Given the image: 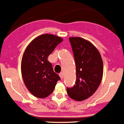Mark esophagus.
Returning <instances> with one entry per match:
<instances>
[{"instance_id": "34e87169", "label": "esophagus", "mask_w": 124, "mask_h": 124, "mask_svg": "<svg viewBox=\"0 0 124 124\" xmlns=\"http://www.w3.org/2000/svg\"><path fill=\"white\" fill-rule=\"evenodd\" d=\"M59 76H60L61 79H63V73H59Z\"/></svg>"}]
</instances>
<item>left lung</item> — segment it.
Listing matches in <instances>:
<instances>
[{
	"label": "left lung",
	"instance_id": "obj_1",
	"mask_svg": "<svg viewBox=\"0 0 124 124\" xmlns=\"http://www.w3.org/2000/svg\"><path fill=\"white\" fill-rule=\"evenodd\" d=\"M76 65V81L73 87L67 88L69 97L83 101L96 92L103 77L101 56L93 44L81 37H69Z\"/></svg>",
	"mask_w": 124,
	"mask_h": 124
}]
</instances>
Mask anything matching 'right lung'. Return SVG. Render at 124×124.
<instances>
[{
  "label": "right lung",
  "mask_w": 124,
  "mask_h": 124,
  "mask_svg": "<svg viewBox=\"0 0 124 124\" xmlns=\"http://www.w3.org/2000/svg\"><path fill=\"white\" fill-rule=\"evenodd\" d=\"M62 41L63 39L58 36L44 34L34 39L24 51L21 61L22 77L25 86L35 97L49 96L61 79L47 58Z\"/></svg>",
  "instance_id": "right-lung-1"
}]
</instances>
